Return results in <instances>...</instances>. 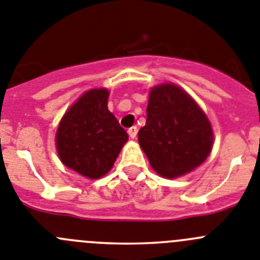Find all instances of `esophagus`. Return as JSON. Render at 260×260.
<instances>
[{
  "label": "esophagus",
  "mask_w": 260,
  "mask_h": 260,
  "mask_svg": "<svg viewBox=\"0 0 260 260\" xmlns=\"http://www.w3.org/2000/svg\"><path fill=\"white\" fill-rule=\"evenodd\" d=\"M137 127H136V125H133V127H131L129 129H128V135H129V137L131 139H135L136 136H137Z\"/></svg>",
  "instance_id": "1"
}]
</instances>
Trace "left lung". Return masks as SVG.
I'll return each mask as SVG.
<instances>
[{
	"label": "left lung",
	"instance_id": "8db88e82",
	"mask_svg": "<svg viewBox=\"0 0 260 260\" xmlns=\"http://www.w3.org/2000/svg\"><path fill=\"white\" fill-rule=\"evenodd\" d=\"M146 113L139 142L154 171L175 179L205 162L214 133L206 114L185 90L174 84L154 86Z\"/></svg>",
	"mask_w": 260,
	"mask_h": 260
}]
</instances>
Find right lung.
<instances>
[{"label":"right lung","mask_w":260,"mask_h":260,"mask_svg":"<svg viewBox=\"0 0 260 260\" xmlns=\"http://www.w3.org/2000/svg\"><path fill=\"white\" fill-rule=\"evenodd\" d=\"M109 90L90 89L63 115L55 144L66 167L88 179L106 175L118 158L128 135L107 109Z\"/></svg>","instance_id":"obj_1"}]
</instances>
